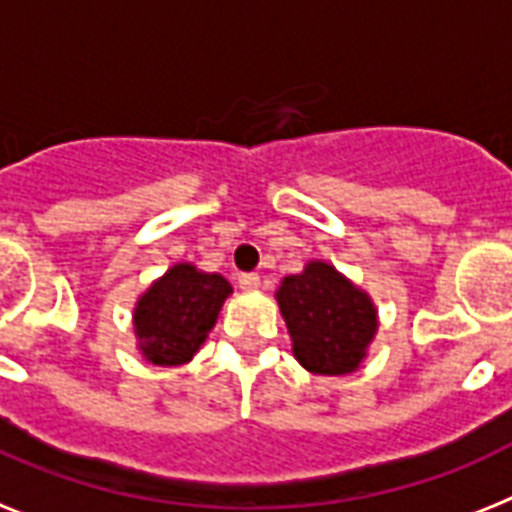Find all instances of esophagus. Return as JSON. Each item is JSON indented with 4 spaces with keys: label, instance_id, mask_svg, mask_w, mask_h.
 <instances>
[{
    "label": "esophagus",
    "instance_id": "34e87169",
    "mask_svg": "<svg viewBox=\"0 0 512 512\" xmlns=\"http://www.w3.org/2000/svg\"><path fill=\"white\" fill-rule=\"evenodd\" d=\"M238 285L243 287V290H256V287L261 285V280H259V274H240L238 277Z\"/></svg>",
    "mask_w": 512,
    "mask_h": 512
}]
</instances>
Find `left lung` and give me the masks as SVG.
<instances>
[{
	"label": "left lung",
	"instance_id": "1",
	"mask_svg": "<svg viewBox=\"0 0 512 512\" xmlns=\"http://www.w3.org/2000/svg\"><path fill=\"white\" fill-rule=\"evenodd\" d=\"M295 358L314 374H350L377 332L369 295L329 264L314 261L277 290Z\"/></svg>",
	"mask_w": 512,
	"mask_h": 512
}]
</instances>
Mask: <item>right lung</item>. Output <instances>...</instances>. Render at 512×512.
Wrapping results in <instances>:
<instances>
[{"mask_svg": "<svg viewBox=\"0 0 512 512\" xmlns=\"http://www.w3.org/2000/svg\"><path fill=\"white\" fill-rule=\"evenodd\" d=\"M230 282L222 274L198 272L177 264L149 287L135 308V332L143 356L156 366H180L193 358L206 340L227 295Z\"/></svg>", "mask_w": 512, "mask_h": 512, "instance_id": "add662e5", "label": "right lung"}]
</instances>
